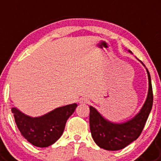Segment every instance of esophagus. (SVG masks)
Masks as SVG:
<instances>
[{
  "label": "esophagus",
  "mask_w": 161,
  "mask_h": 161,
  "mask_svg": "<svg viewBox=\"0 0 161 161\" xmlns=\"http://www.w3.org/2000/svg\"><path fill=\"white\" fill-rule=\"evenodd\" d=\"M88 103V99L86 97H81L79 99V103L80 104H86V103Z\"/></svg>",
  "instance_id": "obj_1"
}]
</instances>
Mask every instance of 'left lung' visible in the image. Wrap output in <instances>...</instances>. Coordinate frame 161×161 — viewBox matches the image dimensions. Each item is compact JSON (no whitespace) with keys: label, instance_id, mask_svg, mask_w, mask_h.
<instances>
[{"label":"left lung","instance_id":"1","mask_svg":"<svg viewBox=\"0 0 161 161\" xmlns=\"http://www.w3.org/2000/svg\"><path fill=\"white\" fill-rule=\"evenodd\" d=\"M129 52L132 53L130 50ZM139 60V59H138ZM143 64L142 61H140ZM146 69L148 79V91L146 100L141 110L131 119L122 123L111 122L93 106H90V129L93 140L97 146L109 151L125 148L141 135L150 114L153 103V88L150 74Z\"/></svg>","mask_w":161,"mask_h":161}]
</instances>
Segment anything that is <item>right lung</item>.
Instances as JSON below:
<instances>
[{"instance_id": "1", "label": "right lung", "mask_w": 161, "mask_h": 161, "mask_svg": "<svg viewBox=\"0 0 161 161\" xmlns=\"http://www.w3.org/2000/svg\"><path fill=\"white\" fill-rule=\"evenodd\" d=\"M77 106L76 103L69 104L35 118L16 107L12 108V113L22 136L34 146L45 148L53 145L62 136L67 119Z\"/></svg>"}]
</instances>
